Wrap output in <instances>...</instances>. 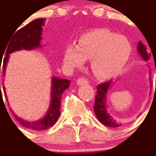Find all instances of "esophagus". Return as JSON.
<instances>
[{
    "mask_svg": "<svg viewBox=\"0 0 156 156\" xmlns=\"http://www.w3.org/2000/svg\"><path fill=\"white\" fill-rule=\"evenodd\" d=\"M77 84L78 85H84V84H88V80L85 79V78H82V77H80V78H79V79L77 80Z\"/></svg>",
    "mask_w": 156,
    "mask_h": 156,
    "instance_id": "obj_1",
    "label": "esophagus"
}]
</instances>
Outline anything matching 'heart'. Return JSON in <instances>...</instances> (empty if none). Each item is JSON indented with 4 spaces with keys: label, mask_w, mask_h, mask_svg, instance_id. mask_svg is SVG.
I'll list each match as a JSON object with an SVG mask.
<instances>
[{
    "label": "heart",
    "mask_w": 156,
    "mask_h": 156,
    "mask_svg": "<svg viewBox=\"0 0 156 156\" xmlns=\"http://www.w3.org/2000/svg\"><path fill=\"white\" fill-rule=\"evenodd\" d=\"M132 53L129 41L107 29H97L81 35L78 44H69L63 52L67 68H79L91 58L92 72L100 79H108L122 71Z\"/></svg>",
    "instance_id": "1"
}]
</instances>
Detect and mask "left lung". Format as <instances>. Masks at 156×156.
Instances as JSON below:
<instances>
[{
  "label": "left lung",
  "instance_id": "1",
  "mask_svg": "<svg viewBox=\"0 0 156 156\" xmlns=\"http://www.w3.org/2000/svg\"><path fill=\"white\" fill-rule=\"evenodd\" d=\"M137 50L138 52V54H140V56L142 57V58L144 61H149L150 58H151V54L147 52V47L142 41L138 42L137 46ZM152 55H153V54H152ZM153 58H154V56H153ZM112 84V80H110V81L105 82V83H102V84H100L99 85H98L97 94L95 96V104L94 107V110L95 115H96L98 119L102 124H103L106 126H108V127L117 128L121 126V124L116 122V120H115L112 118V115L109 114V112H107V105H106L107 94V93H108V89H109Z\"/></svg>",
  "mask_w": 156,
  "mask_h": 156
}]
</instances>
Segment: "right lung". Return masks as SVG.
I'll return each mask as SVG.
<instances>
[{
	"label": "right lung",
	"mask_w": 156,
	"mask_h": 156,
	"mask_svg": "<svg viewBox=\"0 0 156 156\" xmlns=\"http://www.w3.org/2000/svg\"><path fill=\"white\" fill-rule=\"evenodd\" d=\"M44 20L45 19H37L33 20L23 27L19 29L18 31L15 30V32L13 33L10 38H9L8 44L5 50V54H1V64H0V73L2 72L3 75H5V69H6L7 62L9 61V54L13 52L19 51L21 49L25 50H31V49H37L41 46V33H42V27L44 26ZM4 56L3 59V64L2 67H1V58ZM2 70H0V67ZM69 80L61 79L58 77L53 76L52 77V88H51V100H50V104L46 115L43 118H41L37 121H27L25 119H21L20 117L17 116L14 114L15 119L19 122V124H22L23 127L32 130H45L49 128L54 126L58 119L60 115V106H61V98L62 94L67 89L69 88L70 85ZM4 89L5 96L6 97V93H5V88L3 86ZM0 98H2V91H1V83H0ZM3 100V98H2ZM6 100L7 97H6Z\"/></svg>",
	"instance_id": "add662e5"
}]
</instances>
